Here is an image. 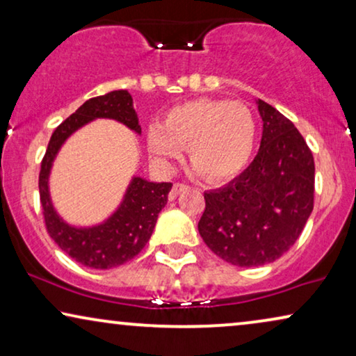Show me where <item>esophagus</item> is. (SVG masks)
I'll return each instance as SVG.
<instances>
[{"label":"esophagus","instance_id":"esophagus-1","mask_svg":"<svg viewBox=\"0 0 356 356\" xmlns=\"http://www.w3.org/2000/svg\"><path fill=\"white\" fill-rule=\"evenodd\" d=\"M188 188H189L188 184H184V183H175V184H173V189H172V197H177L179 193L186 191Z\"/></svg>","mask_w":356,"mask_h":356}]
</instances>
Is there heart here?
Masks as SVG:
<instances>
[{
    "label": "heart",
    "instance_id": "b5f03b06",
    "mask_svg": "<svg viewBox=\"0 0 356 356\" xmlns=\"http://www.w3.org/2000/svg\"><path fill=\"white\" fill-rule=\"evenodd\" d=\"M256 143V118L241 102L196 99L165 113L162 124L147 129V149L170 168L188 147L191 163L209 181L236 177L250 160Z\"/></svg>",
    "mask_w": 356,
    "mask_h": 356
}]
</instances>
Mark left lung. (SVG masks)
<instances>
[{
	"label": "left lung",
	"instance_id": "obj_1",
	"mask_svg": "<svg viewBox=\"0 0 356 356\" xmlns=\"http://www.w3.org/2000/svg\"><path fill=\"white\" fill-rule=\"evenodd\" d=\"M262 118L259 152L223 188L204 193L197 230L223 261L264 266L298 240L314 206L313 154L289 118L257 100Z\"/></svg>",
	"mask_w": 356,
	"mask_h": 356
}]
</instances>
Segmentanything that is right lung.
Wrapping results in <instances>:
<instances>
[{
    "mask_svg": "<svg viewBox=\"0 0 356 356\" xmlns=\"http://www.w3.org/2000/svg\"><path fill=\"white\" fill-rule=\"evenodd\" d=\"M97 118H110L140 134L133 97L128 90H113L84 102L51 134L38 175V189L45 227L51 240L76 262L92 269H111L138 256L152 235L155 222L165 204L172 183H152L134 177L126 189L123 202L113 216L95 227H71L58 216L48 191V177L58 150L82 126Z\"/></svg>",
    "mask_w": 356,
    "mask_h": 356,
    "instance_id": "obj_1",
    "label": "right lung"
}]
</instances>
